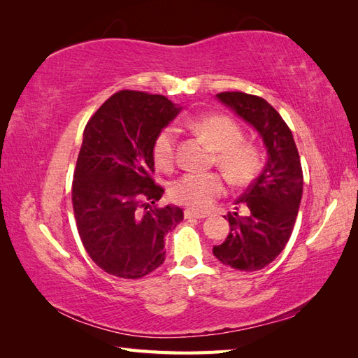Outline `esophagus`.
Segmentation results:
<instances>
[{
    "label": "esophagus",
    "instance_id": "esophagus-1",
    "mask_svg": "<svg viewBox=\"0 0 358 358\" xmlns=\"http://www.w3.org/2000/svg\"><path fill=\"white\" fill-rule=\"evenodd\" d=\"M208 215L204 212H196V210H191L186 209L185 210V218H206Z\"/></svg>",
    "mask_w": 358,
    "mask_h": 358
}]
</instances>
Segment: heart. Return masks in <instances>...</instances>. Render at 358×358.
<instances>
[{"mask_svg": "<svg viewBox=\"0 0 358 358\" xmlns=\"http://www.w3.org/2000/svg\"><path fill=\"white\" fill-rule=\"evenodd\" d=\"M189 129L214 150L212 163L234 186H246L263 169V152L245 141L243 129L226 115H208L189 121ZM178 136L172 126L163 127L152 141V158L159 169H171L177 157ZM226 192L224 178L217 172L185 173L171 185V199L195 210L208 209Z\"/></svg>", "mask_w": 358, "mask_h": 358, "instance_id": "b5f03b06", "label": "heart"}]
</instances>
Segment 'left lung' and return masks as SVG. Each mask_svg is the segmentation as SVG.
I'll return each mask as SVG.
<instances>
[{
  "instance_id": "8db88e82",
  "label": "left lung",
  "mask_w": 358,
  "mask_h": 358,
  "mask_svg": "<svg viewBox=\"0 0 358 358\" xmlns=\"http://www.w3.org/2000/svg\"><path fill=\"white\" fill-rule=\"evenodd\" d=\"M217 96L252 124L268 148V163L227 214L229 234L212 252L237 271H260L291 238L303 192V171L291 129L262 96L220 92ZM226 218V217H224Z\"/></svg>"
}]
</instances>
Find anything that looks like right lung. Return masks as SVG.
<instances>
[{"label": "right lung", "instance_id": "add662e5", "mask_svg": "<svg viewBox=\"0 0 358 358\" xmlns=\"http://www.w3.org/2000/svg\"><path fill=\"white\" fill-rule=\"evenodd\" d=\"M181 108L164 95L120 90L89 118L72 181L83 246L104 272L141 278L163 264L164 238L183 210L158 208L152 141Z\"/></svg>", "mask_w": 358, "mask_h": 358}]
</instances>
